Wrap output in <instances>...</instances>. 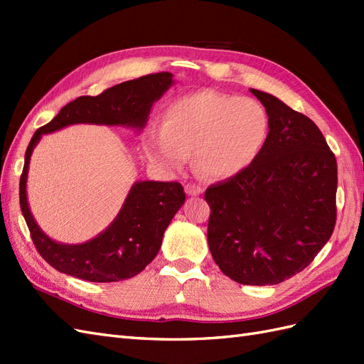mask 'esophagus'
Listing matches in <instances>:
<instances>
[{"mask_svg":"<svg viewBox=\"0 0 364 364\" xmlns=\"http://www.w3.org/2000/svg\"><path fill=\"white\" fill-rule=\"evenodd\" d=\"M184 189H186V194L188 196H200L203 192V189L200 186H196V184H186L184 186Z\"/></svg>","mask_w":364,"mask_h":364,"instance_id":"1","label":"esophagus"}]
</instances>
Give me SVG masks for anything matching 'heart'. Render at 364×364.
<instances>
[{
  "instance_id": "1",
  "label": "heart",
  "mask_w": 364,
  "mask_h": 364,
  "mask_svg": "<svg viewBox=\"0 0 364 364\" xmlns=\"http://www.w3.org/2000/svg\"><path fill=\"white\" fill-rule=\"evenodd\" d=\"M269 136L270 115L258 100L206 89L170 102L162 127L146 134L145 153L154 166L175 172L194 151L203 175L231 178L259 158Z\"/></svg>"
}]
</instances>
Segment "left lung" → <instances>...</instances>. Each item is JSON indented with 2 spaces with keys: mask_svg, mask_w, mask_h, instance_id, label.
I'll return each instance as SVG.
<instances>
[{
  "mask_svg": "<svg viewBox=\"0 0 364 364\" xmlns=\"http://www.w3.org/2000/svg\"><path fill=\"white\" fill-rule=\"evenodd\" d=\"M250 92L270 115V136L249 168L206 189L208 245L231 280L278 284L310 264L333 233L338 166L311 119Z\"/></svg>",
  "mask_w": 364,
  "mask_h": 364,
  "instance_id": "obj_1",
  "label": "left lung"
}]
</instances>
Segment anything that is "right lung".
Here are the masks:
<instances>
[{
    "label": "right lung",
    "instance_id": "1",
    "mask_svg": "<svg viewBox=\"0 0 364 364\" xmlns=\"http://www.w3.org/2000/svg\"><path fill=\"white\" fill-rule=\"evenodd\" d=\"M172 78L173 75L168 72L151 73L117 84L97 97H78L31 139L20 176V208L37 252L59 272L95 283L127 280L142 272L158 255L164 231L183 206L186 194L176 181H137L117 218L103 233L84 244H59L38 228L28 206L26 180L34 146L42 134L73 123L142 129L153 103L173 84Z\"/></svg>",
    "mask_w": 364,
    "mask_h": 364
}]
</instances>
